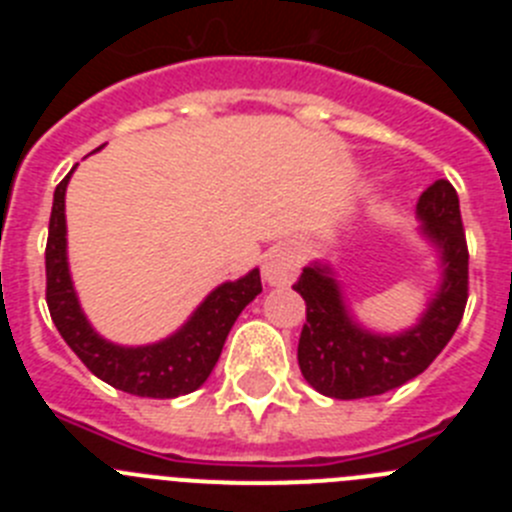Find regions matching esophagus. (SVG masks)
Listing matches in <instances>:
<instances>
[{
    "mask_svg": "<svg viewBox=\"0 0 512 512\" xmlns=\"http://www.w3.org/2000/svg\"><path fill=\"white\" fill-rule=\"evenodd\" d=\"M297 269H300V259H297L295 251L289 248H274V251L266 253L264 259V279L274 287H282L295 279Z\"/></svg>",
    "mask_w": 512,
    "mask_h": 512,
    "instance_id": "34e87169",
    "label": "esophagus"
}]
</instances>
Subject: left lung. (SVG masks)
I'll list each match as a JSON object with an SVG mask.
<instances>
[{
    "label": "left lung",
    "instance_id": "left-lung-1",
    "mask_svg": "<svg viewBox=\"0 0 512 512\" xmlns=\"http://www.w3.org/2000/svg\"><path fill=\"white\" fill-rule=\"evenodd\" d=\"M425 235L441 251L443 284L423 320L400 336H374L348 318L328 266H307L295 282L305 300V325L297 346L300 372L320 395L336 400L384 395L433 364L459 328L469 297V248L459 197L438 179L420 194Z\"/></svg>",
    "mask_w": 512,
    "mask_h": 512
}]
</instances>
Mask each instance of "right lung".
Masks as SVG:
<instances>
[{
  "label": "right lung",
  "mask_w": 512,
  "mask_h": 512,
  "mask_svg": "<svg viewBox=\"0 0 512 512\" xmlns=\"http://www.w3.org/2000/svg\"><path fill=\"white\" fill-rule=\"evenodd\" d=\"M69 176L53 192L48 243H45V302L58 333L84 361L89 372L112 384L115 390L135 397H153V400H169L194 392L215 369L235 318L261 292L259 269H253L238 282L220 284L197 307L189 323L166 341L138 348L104 341L81 312L66 264L63 197H66Z\"/></svg>",
  "instance_id": "add662e5"
}]
</instances>
